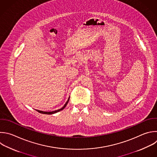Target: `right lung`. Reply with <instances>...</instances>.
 <instances>
[{
    "label": "right lung",
    "instance_id": "right-lung-1",
    "mask_svg": "<svg viewBox=\"0 0 157 157\" xmlns=\"http://www.w3.org/2000/svg\"><path fill=\"white\" fill-rule=\"evenodd\" d=\"M69 99H70V97H69V98H68V100H67V101L66 102V103L65 104V105L62 108V109H59V110H56V111H53V112H43V111H40V110H37L39 113H42V114H47V115H52V114H54V113H57V112H60V111H61V110H62L66 106H67V103H68V101H69Z\"/></svg>",
    "mask_w": 157,
    "mask_h": 157
}]
</instances>
